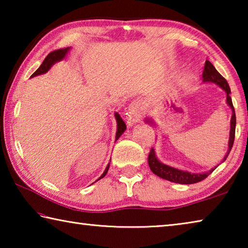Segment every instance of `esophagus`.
<instances>
[{"label":"esophagus","mask_w":248,"mask_h":248,"mask_svg":"<svg viewBox=\"0 0 248 248\" xmlns=\"http://www.w3.org/2000/svg\"><path fill=\"white\" fill-rule=\"evenodd\" d=\"M142 115H143V105H142L140 100H134V102L130 104L127 112V120L130 127L139 123L142 118Z\"/></svg>","instance_id":"esophagus-1"}]
</instances>
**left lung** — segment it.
Wrapping results in <instances>:
<instances>
[{
    "label": "left lung",
    "instance_id": "left-lung-1",
    "mask_svg": "<svg viewBox=\"0 0 248 248\" xmlns=\"http://www.w3.org/2000/svg\"><path fill=\"white\" fill-rule=\"evenodd\" d=\"M202 82L215 83L216 85L221 87V89L226 93V104H228V106H230V108L232 109V117H231V124H230V138H229V144H228L229 149H228V152L225 154V156L221 162L223 163L226 159V157L229 156L230 151L233 146L234 138H235V127H236V117H235V110L233 107L232 98H231L230 96L231 90L228 82H226V79L222 77L219 72H217V69L213 66V64L208 60L205 61L204 63V70L202 73ZM145 123L155 125V123L152 118H146ZM148 162H149V166L151 170H152L155 175L158 176V177L169 180V182H171V183L183 184V185L199 183L201 180H203L205 177H208V176L217 167V166L213 167V169H211L208 171H204V173H191V171H188V170L176 169V167L166 165L164 163L159 161L156 156V154H155L154 149H151Z\"/></svg>",
    "mask_w": 248,
    "mask_h": 248
}]
</instances>
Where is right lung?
Segmentation results:
<instances>
[{
    "label": "right lung",
    "instance_id": "right-lung-1",
    "mask_svg": "<svg viewBox=\"0 0 248 248\" xmlns=\"http://www.w3.org/2000/svg\"><path fill=\"white\" fill-rule=\"evenodd\" d=\"M70 50H71V47H68V48H63V49L54 50V51L50 52L48 56L46 57L44 62H43V63H41V65L35 71V72H33V74L31 75V78L37 77V75H40V74L47 73L48 71L51 69V66L53 64H56L57 62H59V61L63 60V59L66 57V54L69 53ZM115 118H116V121H117V132H116V141H117L120 138L121 134L124 132V130L127 129V127H125V124L124 123V120L121 119V117H120V115L118 114V112H115ZM109 164H110V163H108V165H107L106 169H105L104 173L100 175V177L97 180L105 177V175L107 174V171L109 170ZM97 180H96V182H97Z\"/></svg>",
    "mask_w": 248,
    "mask_h": 248
}]
</instances>
